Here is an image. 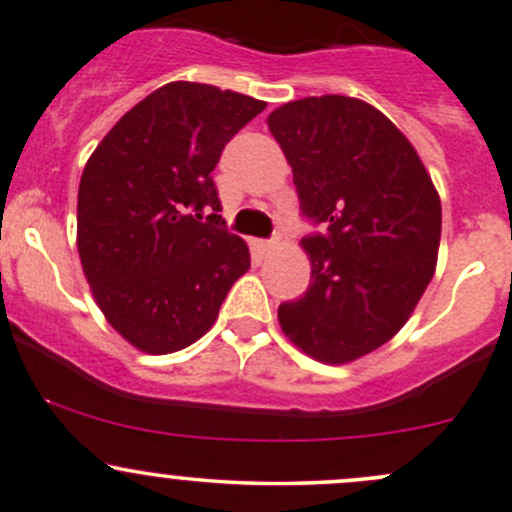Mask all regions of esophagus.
Instances as JSON below:
<instances>
[{"instance_id": "esophagus-1", "label": "esophagus", "mask_w": 512, "mask_h": 512, "mask_svg": "<svg viewBox=\"0 0 512 512\" xmlns=\"http://www.w3.org/2000/svg\"><path fill=\"white\" fill-rule=\"evenodd\" d=\"M274 245H277V238H272V240H255V250L260 252V255H265V252H270Z\"/></svg>"}]
</instances>
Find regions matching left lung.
Returning a JSON list of instances; mask_svg holds the SVG:
<instances>
[{"mask_svg":"<svg viewBox=\"0 0 512 512\" xmlns=\"http://www.w3.org/2000/svg\"><path fill=\"white\" fill-rule=\"evenodd\" d=\"M267 125L294 174L309 289L279 304L289 341L321 363H351L390 341L437 267L439 193L410 139L346 95L277 107Z\"/></svg>","mask_w":512,"mask_h":512,"instance_id":"left-lung-1","label":"left lung"}]
</instances>
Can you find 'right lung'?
<instances>
[{
	"label": "right lung",
	"mask_w": 512,
	"mask_h": 512,
	"mask_svg": "<svg viewBox=\"0 0 512 512\" xmlns=\"http://www.w3.org/2000/svg\"><path fill=\"white\" fill-rule=\"evenodd\" d=\"M267 102L203 83L154 90L98 144L78 188V252L110 326L144 353L191 346L250 270L211 171Z\"/></svg>",
	"instance_id": "1"
}]
</instances>
